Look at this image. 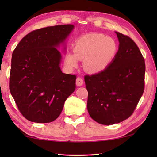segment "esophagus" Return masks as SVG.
I'll list each match as a JSON object with an SVG mask.
<instances>
[{
  "instance_id": "obj_1",
  "label": "esophagus",
  "mask_w": 157,
  "mask_h": 157,
  "mask_svg": "<svg viewBox=\"0 0 157 157\" xmlns=\"http://www.w3.org/2000/svg\"><path fill=\"white\" fill-rule=\"evenodd\" d=\"M76 86H81L83 84V80L82 78H81V77H78V78H76Z\"/></svg>"
}]
</instances>
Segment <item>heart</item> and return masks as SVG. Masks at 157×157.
<instances>
[{
  "label": "heart",
  "instance_id": "1",
  "mask_svg": "<svg viewBox=\"0 0 157 157\" xmlns=\"http://www.w3.org/2000/svg\"><path fill=\"white\" fill-rule=\"evenodd\" d=\"M117 44L113 38L104 34L83 36L75 42L74 51L66 53L64 63L68 68L76 67L83 60V67L90 73H98L108 67L117 52Z\"/></svg>",
  "mask_w": 157,
  "mask_h": 157
}]
</instances>
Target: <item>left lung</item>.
Wrapping results in <instances>:
<instances>
[{
  "mask_svg": "<svg viewBox=\"0 0 157 157\" xmlns=\"http://www.w3.org/2000/svg\"><path fill=\"white\" fill-rule=\"evenodd\" d=\"M116 33L119 50L111 63L102 71L84 76L88 111L104 125L131 117L144 90L145 62L139 47L128 36Z\"/></svg>",
  "mask_w": 157,
  "mask_h": 157,
  "instance_id": "1",
  "label": "left lung"
}]
</instances>
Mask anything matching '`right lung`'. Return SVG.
<instances>
[{
	"label": "right lung",
	"mask_w": 157,
	"mask_h": 157,
	"mask_svg": "<svg viewBox=\"0 0 157 157\" xmlns=\"http://www.w3.org/2000/svg\"><path fill=\"white\" fill-rule=\"evenodd\" d=\"M74 28L67 24L34 30L13 52L10 91L21 114L30 121H54L76 89V76L62 73L61 55L56 48Z\"/></svg>",
	"instance_id": "add662e5"
}]
</instances>
